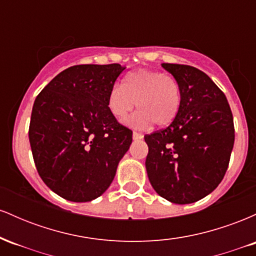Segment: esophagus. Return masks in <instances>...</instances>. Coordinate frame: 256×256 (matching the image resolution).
<instances>
[{
	"mask_svg": "<svg viewBox=\"0 0 256 256\" xmlns=\"http://www.w3.org/2000/svg\"><path fill=\"white\" fill-rule=\"evenodd\" d=\"M132 137H134V140H142V138H143V134H140V132L134 131V134H132Z\"/></svg>",
	"mask_w": 256,
	"mask_h": 256,
	"instance_id": "34e87169",
	"label": "esophagus"
}]
</instances>
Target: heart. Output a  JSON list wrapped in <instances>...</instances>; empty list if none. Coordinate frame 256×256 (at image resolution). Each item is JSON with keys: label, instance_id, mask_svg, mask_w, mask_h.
I'll return each mask as SVG.
<instances>
[{"label": "heart", "instance_id": "b5f03b06", "mask_svg": "<svg viewBox=\"0 0 256 256\" xmlns=\"http://www.w3.org/2000/svg\"><path fill=\"white\" fill-rule=\"evenodd\" d=\"M182 92L177 79L155 70L140 68L125 76L122 84H116L108 94L107 104L116 119H122L134 110H140L125 120L136 128L170 125L180 108Z\"/></svg>", "mask_w": 256, "mask_h": 256}]
</instances>
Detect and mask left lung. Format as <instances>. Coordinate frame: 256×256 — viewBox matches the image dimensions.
Returning <instances> with one entry per match:
<instances>
[{
  "instance_id": "1",
  "label": "left lung",
  "mask_w": 256,
  "mask_h": 256,
  "mask_svg": "<svg viewBox=\"0 0 256 256\" xmlns=\"http://www.w3.org/2000/svg\"><path fill=\"white\" fill-rule=\"evenodd\" d=\"M180 85V108L162 130L144 136L146 168L161 198L178 204L204 198L224 178L234 142L226 96L192 66L162 64Z\"/></svg>"
}]
</instances>
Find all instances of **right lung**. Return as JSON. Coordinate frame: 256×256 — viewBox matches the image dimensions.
Returning <instances> with one entry per match:
<instances>
[{
    "mask_svg": "<svg viewBox=\"0 0 256 256\" xmlns=\"http://www.w3.org/2000/svg\"><path fill=\"white\" fill-rule=\"evenodd\" d=\"M119 64L68 67L40 91L32 108L28 140L38 174L49 189L88 202L110 188L132 131L108 108Z\"/></svg>",
    "mask_w": 256,
    "mask_h": 256,
    "instance_id": "obj_1",
    "label": "right lung"
}]
</instances>
